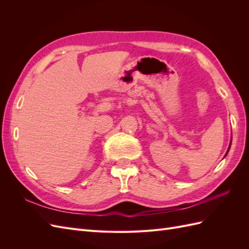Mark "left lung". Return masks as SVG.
Wrapping results in <instances>:
<instances>
[{"instance_id":"left-lung-1","label":"left lung","mask_w":249,"mask_h":249,"mask_svg":"<svg viewBox=\"0 0 249 249\" xmlns=\"http://www.w3.org/2000/svg\"><path fill=\"white\" fill-rule=\"evenodd\" d=\"M231 143H230V146H229V149H228V152H227V154H225V156H227L228 155V153H229V150H230V148H231ZM224 156V157H225Z\"/></svg>"}]
</instances>
